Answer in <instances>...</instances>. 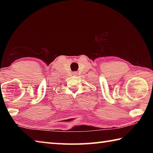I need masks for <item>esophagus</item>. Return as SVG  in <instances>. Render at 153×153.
Segmentation results:
<instances>
[{
	"label": "esophagus",
	"mask_w": 153,
	"mask_h": 153,
	"mask_svg": "<svg viewBox=\"0 0 153 153\" xmlns=\"http://www.w3.org/2000/svg\"><path fill=\"white\" fill-rule=\"evenodd\" d=\"M72 75H73V76H77V71H74V72L72 73Z\"/></svg>",
	"instance_id": "esophagus-1"
}]
</instances>
